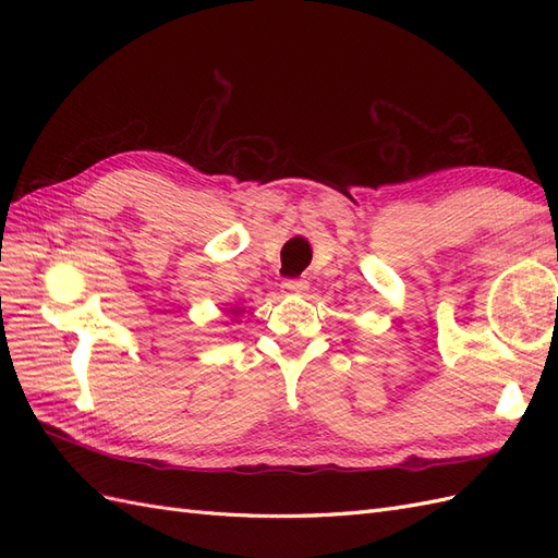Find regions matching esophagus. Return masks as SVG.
Listing matches in <instances>:
<instances>
[{
	"label": "esophagus",
	"instance_id": "34e87169",
	"mask_svg": "<svg viewBox=\"0 0 558 558\" xmlns=\"http://www.w3.org/2000/svg\"><path fill=\"white\" fill-rule=\"evenodd\" d=\"M281 289H283L286 293H302V291L310 289V283H307L305 279H286V281L281 283Z\"/></svg>",
	"mask_w": 558,
	"mask_h": 558
}]
</instances>
